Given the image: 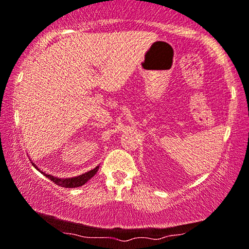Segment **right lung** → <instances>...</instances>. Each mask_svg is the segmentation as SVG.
I'll return each mask as SVG.
<instances>
[{
    "label": "right lung",
    "mask_w": 249,
    "mask_h": 249,
    "mask_svg": "<svg viewBox=\"0 0 249 249\" xmlns=\"http://www.w3.org/2000/svg\"><path fill=\"white\" fill-rule=\"evenodd\" d=\"M34 166H35V164H34ZM35 168H36V166H35ZM97 170H98V166H96V168L93 169V170H90V171L84 173V175L76 177V178H68V179L56 178V177L45 175V173H43V172L42 173L46 177V178H49L51 181L56 183L57 186L64 187V188H76V187H80V186L85 185V183H86L88 180L91 178V177L95 176V173L97 172Z\"/></svg>",
    "instance_id": "obj_1"
}]
</instances>
